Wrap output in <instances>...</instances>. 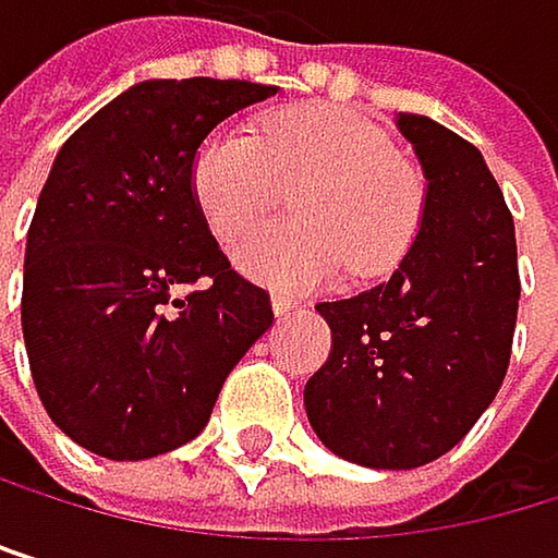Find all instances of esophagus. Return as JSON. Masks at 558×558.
Listing matches in <instances>:
<instances>
[{
	"label": "esophagus",
	"instance_id": "obj_1",
	"mask_svg": "<svg viewBox=\"0 0 558 558\" xmlns=\"http://www.w3.org/2000/svg\"><path fill=\"white\" fill-rule=\"evenodd\" d=\"M270 307H274L277 317H284V314L298 311V301H291V298H284V294H274V298H270Z\"/></svg>",
	"mask_w": 558,
	"mask_h": 558
}]
</instances>
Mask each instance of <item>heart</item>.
I'll use <instances>...</instances> for the list:
<instances>
[{"instance_id": "1", "label": "heart", "mask_w": 558, "mask_h": 558, "mask_svg": "<svg viewBox=\"0 0 558 558\" xmlns=\"http://www.w3.org/2000/svg\"><path fill=\"white\" fill-rule=\"evenodd\" d=\"M298 190L291 217L233 244L244 277L304 294L351 277H378L409 251L422 217V183L391 140L348 110L294 106L257 133L217 130L194 160V197L220 241L270 214Z\"/></svg>"}]
</instances>
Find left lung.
I'll list each match as a JSON object with an SVG mask.
<instances>
[{"mask_svg": "<svg viewBox=\"0 0 558 558\" xmlns=\"http://www.w3.org/2000/svg\"><path fill=\"white\" fill-rule=\"evenodd\" d=\"M425 173L412 247L388 281L320 301L331 354L307 385L314 435L364 469H418L456 448L502 388L519 311L515 227L485 157L398 113Z\"/></svg>", "mask_w": 558, "mask_h": 558, "instance_id": "1", "label": "left lung"}]
</instances>
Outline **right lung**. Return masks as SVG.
<instances>
[{
	"label": "right lung",
	"instance_id": "right-lung-1",
	"mask_svg": "<svg viewBox=\"0 0 558 558\" xmlns=\"http://www.w3.org/2000/svg\"><path fill=\"white\" fill-rule=\"evenodd\" d=\"M247 80H143L56 154L23 267V338L49 418L86 452L140 462L194 441L251 344L267 291L230 270L194 197V160ZM204 292L173 299L183 283Z\"/></svg>",
	"mask_w": 558,
	"mask_h": 558
}]
</instances>
